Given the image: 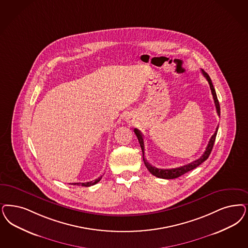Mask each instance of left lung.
Segmentation results:
<instances>
[{
	"label": "left lung",
	"mask_w": 248,
	"mask_h": 248,
	"mask_svg": "<svg viewBox=\"0 0 248 248\" xmlns=\"http://www.w3.org/2000/svg\"><path fill=\"white\" fill-rule=\"evenodd\" d=\"M202 75L206 78V79L208 80V82H209V84H210V88H211L212 94H213V97H214V104H215V107H216V111H217L218 115L220 116V112H221V110H220V104H219V102H218L217 95H216V93H215V90H214V85H213L212 79H211L210 76L205 72L203 69H202ZM218 127H219V126H217V128L215 130L213 137H211V139H210V141H209V144H208L207 147H206V150H205L204 153H203V155H202L200 158H198L195 161H192V162L189 163L188 165H184V166L180 167V168L170 169V170H163V169L155 168V167H152L149 163L146 161V159L145 158L144 137H143L141 132H140L138 129H134V132H135L137 139H138V141H139L140 146H141V149H142V152H143V160H144V163H145L146 169L149 170V172H150L152 175H154V176L157 177V178L166 179V180H171V179L179 178L181 175L187 173L188 171L196 169L198 166H200L202 163L204 162L205 160L209 157V155H210L212 150H213V147H214L215 138H216V135H217V132H218Z\"/></svg>",
	"instance_id": "obj_1"
}]
</instances>
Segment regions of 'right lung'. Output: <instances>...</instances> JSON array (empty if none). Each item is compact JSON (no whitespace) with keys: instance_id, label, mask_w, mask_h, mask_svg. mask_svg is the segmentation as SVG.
<instances>
[{"instance_id":"1","label":"right lung","mask_w":248,"mask_h":248,"mask_svg":"<svg viewBox=\"0 0 248 248\" xmlns=\"http://www.w3.org/2000/svg\"><path fill=\"white\" fill-rule=\"evenodd\" d=\"M102 178H103V176H101L100 178H98V179H96V180H93V181H90V182H85V183H72V185H78V186H84V187H90V186H93L94 184H96V183H98L100 180H102Z\"/></svg>"}]
</instances>
